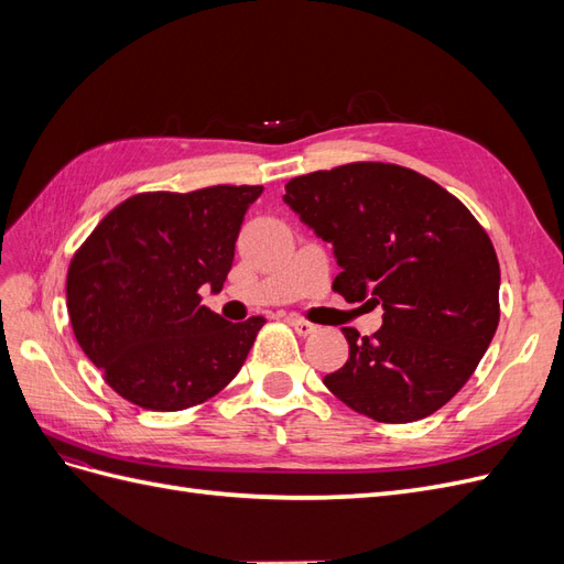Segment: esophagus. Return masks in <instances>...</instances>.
<instances>
[{"label": "esophagus", "instance_id": "1", "mask_svg": "<svg viewBox=\"0 0 564 564\" xmlns=\"http://www.w3.org/2000/svg\"><path fill=\"white\" fill-rule=\"evenodd\" d=\"M286 322L292 324V327L296 329V334H299V336H311V334L317 329L313 322L303 319V317H299V315H289V317H286Z\"/></svg>", "mask_w": 564, "mask_h": 564}]
</instances>
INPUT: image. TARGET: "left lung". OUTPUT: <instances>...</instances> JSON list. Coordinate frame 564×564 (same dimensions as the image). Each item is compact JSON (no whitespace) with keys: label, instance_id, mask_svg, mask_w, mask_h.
<instances>
[{"label":"left lung","instance_id":"8db88e82","mask_svg":"<svg viewBox=\"0 0 564 564\" xmlns=\"http://www.w3.org/2000/svg\"><path fill=\"white\" fill-rule=\"evenodd\" d=\"M284 191L334 247V292L383 308L371 336L344 327L348 362L324 386L381 423L435 414L473 377L499 327L501 270L485 228L445 187L398 164L352 162L296 176Z\"/></svg>","mask_w":564,"mask_h":564}]
</instances>
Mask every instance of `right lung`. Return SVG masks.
<instances>
[{"mask_svg": "<svg viewBox=\"0 0 564 564\" xmlns=\"http://www.w3.org/2000/svg\"><path fill=\"white\" fill-rule=\"evenodd\" d=\"M261 185L141 193L100 220L67 268V313L89 360L119 398L181 412L242 369L263 317L228 322L202 305L220 292Z\"/></svg>", "mask_w": 564, "mask_h": 564, "instance_id": "add662e5", "label": "right lung"}]
</instances>
